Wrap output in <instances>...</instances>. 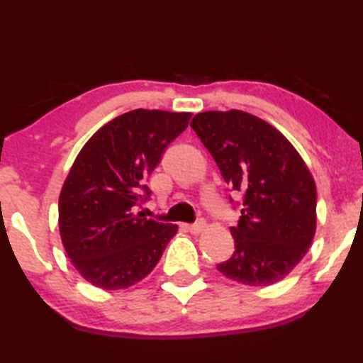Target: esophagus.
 <instances>
[{"label":"esophagus","mask_w":363,"mask_h":363,"mask_svg":"<svg viewBox=\"0 0 363 363\" xmlns=\"http://www.w3.org/2000/svg\"><path fill=\"white\" fill-rule=\"evenodd\" d=\"M203 228H206V223L197 222V223H194V225H189L187 230L191 232V233H194V235H199V233L203 230Z\"/></svg>","instance_id":"34e87169"}]
</instances>
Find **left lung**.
<instances>
[{"instance_id":"8db88e82","label":"left lung","mask_w":363,"mask_h":363,"mask_svg":"<svg viewBox=\"0 0 363 363\" xmlns=\"http://www.w3.org/2000/svg\"><path fill=\"white\" fill-rule=\"evenodd\" d=\"M191 126L227 184L245 194L235 252L217 264L223 277L250 286L281 281L298 267L315 233L314 177L283 133L242 110L203 111Z\"/></svg>"}]
</instances>
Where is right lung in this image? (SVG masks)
<instances>
[{
  "instance_id": "right-lung-1",
  "label": "right lung",
  "mask_w": 363,
  "mask_h": 363,
  "mask_svg": "<svg viewBox=\"0 0 363 363\" xmlns=\"http://www.w3.org/2000/svg\"><path fill=\"white\" fill-rule=\"evenodd\" d=\"M192 113L133 110L85 143L59 196V232L80 277L101 289H126L160 262L177 225L135 213L140 191Z\"/></svg>"
}]
</instances>
